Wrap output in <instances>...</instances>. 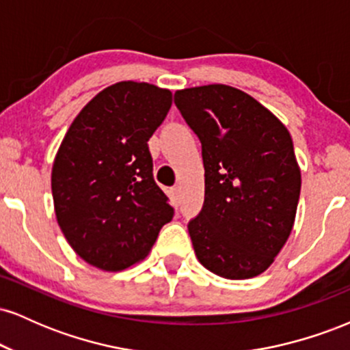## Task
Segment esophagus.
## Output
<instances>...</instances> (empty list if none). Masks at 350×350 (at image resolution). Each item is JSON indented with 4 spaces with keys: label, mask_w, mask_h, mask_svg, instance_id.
Returning <instances> with one entry per match:
<instances>
[{
    "label": "esophagus",
    "mask_w": 350,
    "mask_h": 350,
    "mask_svg": "<svg viewBox=\"0 0 350 350\" xmlns=\"http://www.w3.org/2000/svg\"><path fill=\"white\" fill-rule=\"evenodd\" d=\"M171 196H172V199L174 200H179L180 199V187L179 186H174L171 189Z\"/></svg>",
    "instance_id": "1"
}]
</instances>
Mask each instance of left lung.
<instances>
[{
	"label": "left lung",
	"mask_w": 350,
	"mask_h": 350,
	"mask_svg": "<svg viewBox=\"0 0 350 350\" xmlns=\"http://www.w3.org/2000/svg\"><path fill=\"white\" fill-rule=\"evenodd\" d=\"M174 103L202 144V211L189 222L196 256L227 280L260 275L295 224L301 171L290 131L239 88L178 90Z\"/></svg>",
	"instance_id": "8db88e82"
}]
</instances>
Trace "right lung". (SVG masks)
Instances as JSON below:
<instances>
[{
    "label": "right lung",
    "instance_id": "add662e5",
    "mask_svg": "<svg viewBox=\"0 0 350 350\" xmlns=\"http://www.w3.org/2000/svg\"><path fill=\"white\" fill-rule=\"evenodd\" d=\"M172 94L118 82L75 116L52 166V198L64 237L82 260L120 271L143 260L174 208L152 178L148 139Z\"/></svg>",
    "mask_w": 350,
    "mask_h": 350
}]
</instances>
